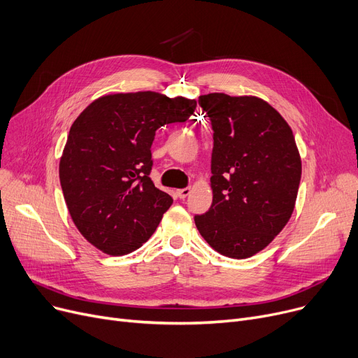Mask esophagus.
I'll return each instance as SVG.
<instances>
[{"instance_id": "34e87169", "label": "esophagus", "mask_w": 358, "mask_h": 358, "mask_svg": "<svg viewBox=\"0 0 358 358\" xmlns=\"http://www.w3.org/2000/svg\"><path fill=\"white\" fill-rule=\"evenodd\" d=\"M176 194H177V197H180V199H185L187 196L190 194V189H180V190L176 192Z\"/></svg>"}]
</instances>
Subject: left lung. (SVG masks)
I'll use <instances>...</instances> for the list:
<instances>
[{
	"label": "left lung",
	"instance_id": "1",
	"mask_svg": "<svg viewBox=\"0 0 358 358\" xmlns=\"http://www.w3.org/2000/svg\"><path fill=\"white\" fill-rule=\"evenodd\" d=\"M213 127L209 212L194 216L219 254L248 258L283 231L294 210L302 159L280 113L254 96H200Z\"/></svg>",
	"mask_w": 358,
	"mask_h": 358
}]
</instances>
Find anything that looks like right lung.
Instances as JSON below:
<instances>
[{"instance_id": "1", "label": "right lung", "mask_w": 358, "mask_h": 358, "mask_svg": "<svg viewBox=\"0 0 358 358\" xmlns=\"http://www.w3.org/2000/svg\"><path fill=\"white\" fill-rule=\"evenodd\" d=\"M196 100L155 91L108 94L71 126L59 162L68 212L81 235L107 255L141 248L173 204L149 177L157 129L185 122Z\"/></svg>"}]
</instances>
